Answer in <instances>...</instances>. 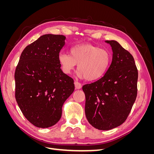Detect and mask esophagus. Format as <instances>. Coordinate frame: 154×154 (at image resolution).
I'll return each mask as SVG.
<instances>
[{"label": "esophagus", "mask_w": 154, "mask_h": 154, "mask_svg": "<svg viewBox=\"0 0 154 154\" xmlns=\"http://www.w3.org/2000/svg\"><path fill=\"white\" fill-rule=\"evenodd\" d=\"M74 85H75V88H76V89H80V88L82 87L81 83L78 82H74Z\"/></svg>", "instance_id": "obj_1"}]
</instances>
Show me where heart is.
I'll return each instance as SVG.
<instances>
[{"label": "heart", "instance_id": "heart-1", "mask_svg": "<svg viewBox=\"0 0 154 154\" xmlns=\"http://www.w3.org/2000/svg\"><path fill=\"white\" fill-rule=\"evenodd\" d=\"M58 60L64 74H71L78 64L77 76L92 82L99 80L106 74L112 56L108 50L89 44H82L70 49L69 54L60 53Z\"/></svg>", "mask_w": 154, "mask_h": 154}]
</instances>
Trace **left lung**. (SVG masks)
Segmentation results:
<instances>
[{
	"label": "left lung",
	"instance_id": "8db88e82",
	"mask_svg": "<svg viewBox=\"0 0 154 154\" xmlns=\"http://www.w3.org/2000/svg\"><path fill=\"white\" fill-rule=\"evenodd\" d=\"M112 59L105 75L83 85L86 118L93 127L109 130L127 119L137 97L138 72L132 55L117 41L106 40Z\"/></svg>",
	"mask_w": 154,
	"mask_h": 154
}]
</instances>
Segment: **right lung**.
<instances>
[{
    "mask_svg": "<svg viewBox=\"0 0 154 154\" xmlns=\"http://www.w3.org/2000/svg\"><path fill=\"white\" fill-rule=\"evenodd\" d=\"M66 39L60 35L41 36L22 51L15 70L18 105L36 127L58 123L64 102L74 90L72 78L63 72L58 60Z\"/></svg>",
    "mask_w": 154,
    "mask_h": 154,
    "instance_id": "right-lung-1",
    "label": "right lung"
}]
</instances>
